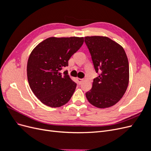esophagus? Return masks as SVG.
Wrapping results in <instances>:
<instances>
[{"instance_id":"1","label":"esophagus","mask_w":151,"mask_h":151,"mask_svg":"<svg viewBox=\"0 0 151 151\" xmlns=\"http://www.w3.org/2000/svg\"><path fill=\"white\" fill-rule=\"evenodd\" d=\"M77 83H78L79 84H81L82 83H83V79H80V78H77Z\"/></svg>"}]
</instances>
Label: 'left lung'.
Instances as JSON below:
<instances>
[{
    "mask_svg": "<svg viewBox=\"0 0 151 151\" xmlns=\"http://www.w3.org/2000/svg\"><path fill=\"white\" fill-rule=\"evenodd\" d=\"M84 42L96 72H100L86 96L96 107H111L120 101L129 85V65L125 50L106 36H86Z\"/></svg>",
    "mask_w": 151,
    "mask_h": 151,
    "instance_id": "8db88e82",
    "label": "left lung"
}]
</instances>
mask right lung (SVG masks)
I'll return each mask as SVG.
<instances>
[{
	"mask_svg": "<svg viewBox=\"0 0 151 151\" xmlns=\"http://www.w3.org/2000/svg\"><path fill=\"white\" fill-rule=\"evenodd\" d=\"M84 43L83 37H50L39 43L31 52L27 63L30 88L40 101L52 108L65 104L76 88L67 71L70 58Z\"/></svg>",
	"mask_w": 151,
	"mask_h": 151,
	"instance_id": "obj_1",
	"label": "right lung"
}]
</instances>
